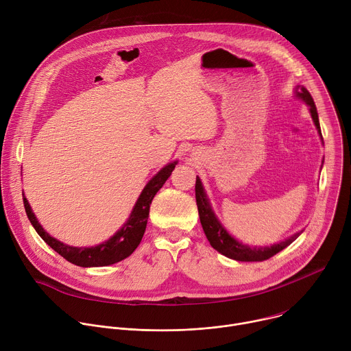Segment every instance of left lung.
<instances>
[{"label":"left lung","mask_w":351,"mask_h":351,"mask_svg":"<svg viewBox=\"0 0 351 351\" xmlns=\"http://www.w3.org/2000/svg\"><path fill=\"white\" fill-rule=\"evenodd\" d=\"M297 95L306 101L310 107V112L311 117L314 119V123L321 134V128H319V121H318V112H317V107L314 104V99L311 97V94L308 93L307 88L302 87L300 91H297ZM322 137V134H321ZM195 202H197V208H198V215H199V222H202L203 230L210 241V244L219 252L221 254H223L228 258L236 260V261H264L268 260L271 257H274L275 254H278L279 252L285 247H287L290 243H293L302 232L293 234L291 237L286 239L285 241H280L278 244H274L271 247H248L244 245L241 243H239L236 239H233L226 229L219 223V221L215 218L214 213L211 211V207L208 204V199L206 197L202 180L197 176L195 179Z\"/></svg>","instance_id":"1"}]
</instances>
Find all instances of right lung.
<instances>
[{
	"instance_id": "obj_1",
	"label": "right lung",
	"mask_w": 351,
	"mask_h": 351,
	"mask_svg": "<svg viewBox=\"0 0 351 351\" xmlns=\"http://www.w3.org/2000/svg\"><path fill=\"white\" fill-rule=\"evenodd\" d=\"M176 162H172L162 168L152 180L147 183L143 193L140 194L137 203L130 214L129 221L125 223V226L118 230L117 234H114L110 240H107L103 244H98L95 247L88 248H77L66 245L57 239L49 236L41 225L37 222L34 214L32 213V208L27 203L26 197L23 195V206L26 215L36 229V232L40 234V237L51 247L53 250L62 256L69 263L79 265V267H106L115 263H119L129 257L137 245L140 244L143 234L145 232L147 226V218L149 214V204H152L154 195L157 191L164 186L167 179L171 176Z\"/></svg>"
}]
</instances>
